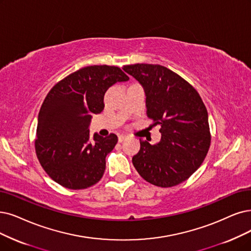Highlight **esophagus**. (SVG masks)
<instances>
[{
    "label": "esophagus",
    "instance_id": "1",
    "mask_svg": "<svg viewBox=\"0 0 251 251\" xmlns=\"http://www.w3.org/2000/svg\"><path fill=\"white\" fill-rule=\"evenodd\" d=\"M126 139V135H119L118 136V142H124Z\"/></svg>",
    "mask_w": 251,
    "mask_h": 251
}]
</instances>
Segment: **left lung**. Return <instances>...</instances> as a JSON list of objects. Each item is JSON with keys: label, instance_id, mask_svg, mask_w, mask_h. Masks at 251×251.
Returning <instances> with one entry per match:
<instances>
[{"label": "left lung", "instance_id": "1", "mask_svg": "<svg viewBox=\"0 0 251 251\" xmlns=\"http://www.w3.org/2000/svg\"><path fill=\"white\" fill-rule=\"evenodd\" d=\"M144 88L147 116L159 125L160 141L140 139L133 165L147 182L171 187L185 181L202 165L211 143L208 112L199 93L171 70L150 64L124 66Z\"/></svg>", "mask_w": 251, "mask_h": 251}]
</instances>
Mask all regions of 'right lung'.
Segmentation results:
<instances>
[{
	"label": "right lung",
	"mask_w": 251,
	"mask_h": 251,
	"mask_svg": "<svg viewBox=\"0 0 251 251\" xmlns=\"http://www.w3.org/2000/svg\"><path fill=\"white\" fill-rule=\"evenodd\" d=\"M129 78L114 66H88L70 74L47 94L40 109L36 154L44 171L58 184L84 189L103 177L106 156L117 143L110 134L89 137L93 114L104 109V95Z\"/></svg>",
	"instance_id": "right-lung-1"
}]
</instances>
